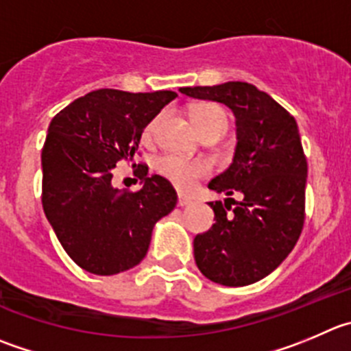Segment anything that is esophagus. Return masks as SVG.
<instances>
[{
    "mask_svg": "<svg viewBox=\"0 0 351 351\" xmlns=\"http://www.w3.org/2000/svg\"><path fill=\"white\" fill-rule=\"evenodd\" d=\"M178 205L179 206H188V205H191V199H189L188 196H184V195H179Z\"/></svg>",
    "mask_w": 351,
    "mask_h": 351,
    "instance_id": "1",
    "label": "esophagus"
}]
</instances>
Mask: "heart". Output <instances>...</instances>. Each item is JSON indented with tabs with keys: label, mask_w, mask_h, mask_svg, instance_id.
I'll use <instances>...</instances> for the list:
<instances>
[{
	"label": "heart",
	"mask_w": 351,
	"mask_h": 351,
	"mask_svg": "<svg viewBox=\"0 0 351 351\" xmlns=\"http://www.w3.org/2000/svg\"><path fill=\"white\" fill-rule=\"evenodd\" d=\"M191 120L199 134H205V132L210 131H219L223 134L226 129H228V115L219 105H213V103H199V105H196L191 110ZM156 123H158V119L152 120L146 125L145 131H143V138L149 139L155 134ZM155 167L160 176L169 179L173 186H178L182 191L191 189L196 184V181L206 176L210 170V165L205 160L186 158V156L181 155H173V153L158 156Z\"/></svg>",
	"instance_id": "heart-1"
}]
</instances>
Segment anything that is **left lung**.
<instances>
[{
    "instance_id": "obj_1",
    "label": "left lung",
    "mask_w": 351,
    "mask_h": 351,
    "mask_svg": "<svg viewBox=\"0 0 351 351\" xmlns=\"http://www.w3.org/2000/svg\"><path fill=\"white\" fill-rule=\"evenodd\" d=\"M189 98L223 103L236 117L232 163L208 182L228 198L208 203L215 223L195 238V260L210 281L248 286L291 253L305 220L306 158L288 110L248 82L181 88ZM232 194H241L234 202ZM232 201L237 206L229 213Z\"/></svg>"
}]
</instances>
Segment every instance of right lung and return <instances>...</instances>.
<instances>
[{"instance_id": "obj_1", "label": "right lung", "mask_w": 351, "mask_h": 351, "mask_svg": "<svg viewBox=\"0 0 351 351\" xmlns=\"http://www.w3.org/2000/svg\"><path fill=\"white\" fill-rule=\"evenodd\" d=\"M178 93L98 89L53 117L43 148V208L63 250L81 269L113 276L146 256L155 223L178 193L138 165L143 188L112 186V169L131 162L145 128Z\"/></svg>"}]
</instances>
